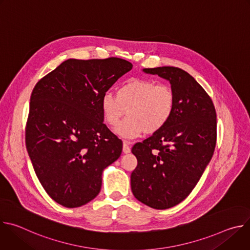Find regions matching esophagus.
Returning <instances> with one entry per match:
<instances>
[{"mask_svg": "<svg viewBox=\"0 0 250 250\" xmlns=\"http://www.w3.org/2000/svg\"><path fill=\"white\" fill-rule=\"evenodd\" d=\"M130 142L129 141H126V140H125L124 141V144H123V151H124V153H129L130 152Z\"/></svg>", "mask_w": 250, "mask_h": 250, "instance_id": "34e87169", "label": "esophagus"}]
</instances>
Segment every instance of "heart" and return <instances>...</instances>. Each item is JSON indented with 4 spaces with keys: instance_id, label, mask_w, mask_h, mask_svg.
Masks as SVG:
<instances>
[{
    "instance_id": "heart-1",
    "label": "heart",
    "mask_w": 250,
    "mask_h": 250,
    "mask_svg": "<svg viewBox=\"0 0 250 250\" xmlns=\"http://www.w3.org/2000/svg\"><path fill=\"white\" fill-rule=\"evenodd\" d=\"M174 105L175 96L168 85L140 78L123 83L117 89L116 97L108 92L101 99V111L106 125H117L127 112L129 117L115 128V133L128 139L144 132L159 131L171 119Z\"/></svg>"
}]
</instances>
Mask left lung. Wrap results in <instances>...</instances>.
<instances>
[{
	"label": "left lung",
	"mask_w": 250,
	"mask_h": 250,
	"mask_svg": "<svg viewBox=\"0 0 250 250\" xmlns=\"http://www.w3.org/2000/svg\"><path fill=\"white\" fill-rule=\"evenodd\" d=\"M142 71L169 81L175 105L163 128L133 146L137 166L130 186L139 202L166 209L189 196L209 163L216 147L217 115L208 95L186 71L171 66Z\"/></svg>",
	"instance_id": "8db88e82"
}]
</instances>
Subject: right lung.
<instances>
[{
  "label": "right lung",
  "mask_w": 250,
  "mask_h": 250,
  "mask_svg": "<svg viewBox=\"0 0 250 250\" xmlns=\"http://www.w3.org/2000/svg\"><path fill=\"white\" fill-rule=\"evenodd\" d=\"M131 68L117 57L68 59L32 90L26 149L41 184L63 207L96 198L104 169L122 154V140L103 123L101 99Z\"/></svg>",
  "instance_id": "1"
}]
</instances>
